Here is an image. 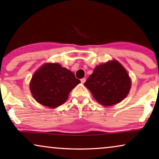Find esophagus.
I'll return each mask as SVG.
<instances>
[{
    "label": "esophagus",
    "instance_id": "1",
    "mask_svg": "<svg viewBox=\"0 0 159 159\" xmlns=\"http://www.w3.org/2000/svg\"><path fill=\"white\" fill-rule=\"evenodd\" d=\"M85 78H82V79L80 80V81H81L82 83H84V82H85Z\"/></svg>",
    "mask_w": 159,
    "mask_h": 159
}]
</instances>
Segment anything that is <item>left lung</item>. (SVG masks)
Instances as JSON below:
<instances>
[{"instance_id":"8db88e82","label":"left lung","mask_w":159,"mask_h":159,"mask_svg":"<svg viewBox=\"0 0 159 159\" xmlns=\"http://www.w3.org/2000/svg\"><path fill=\"white\" fill-rule=\"evenodd\" d=\"M131 83L124 68L113 61L97 66L84 84L98 103L112 106L126 97Z\"/></svg>"}]
</instances>
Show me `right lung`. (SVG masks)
Instances as JSON below:
<instances>
[{
	"label": "right lung",
	"mask_w": 159,
	"mask_h": 159,
	"mask_svg": "<svg viewBox=\"0 0 159 159\" xmlns=\"http://www.w3.org/2000/svg\"><path fill=\"white\" fill-rule=\"evenodd\" d=\"M80 82L73 72L58 63H47L33 76L30 89L36 102L55 108L67 100L69 93Z\"/></svg>",
	"instance_id": "add662e5"
}]
</instances>
